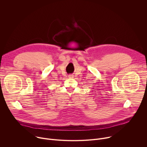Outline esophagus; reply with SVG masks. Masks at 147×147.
I'll return each mask as SVG.
<instances>
[{
    "mask_svg": "<svg viewBox=\"0 0 147 147\" xmlns=\"http://www.w3.org/2000/svg\"><path fill=\"white\" fill-rule=\"evenodd\" d=\"M69 78H73V76H72V75H69Z\"/></svg>",
    "mask_w": 147,
    "mask_h": 147,
    "instance_id": "esophagus-1",
    "label": "esophagus"
}]
</instances>
